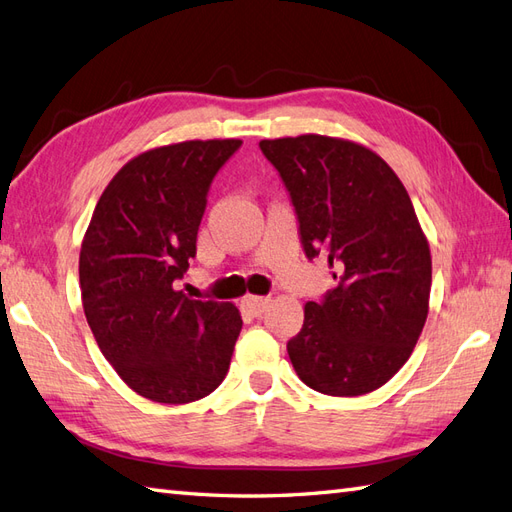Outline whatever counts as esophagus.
<instances>
[{
    "mask_svg": "<svg viewBox=\"0 0 512 512\" xmlns=\"http://www.w3.org/2000/svg\"><path fill=\"white\" fill-rule=\"evenodd\" d=\"M244 305L248 311L253 313V316H261V313L268 309L270 298L268 296H248V298H244Z\"/></svg>",
    "mask_w": 512,
    "mask_h": 512,
    "instance_id": "1",
    "label": "esophagus"
}]
</instances>
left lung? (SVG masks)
Wrapping results in <instances>:
<instances>
[{"mask_svg":"<svg viewBox=\"0 0 512 512\" xmlns=\"http://www.w3.org/2000/svg\"><path fill=\"white\" fill-rule=\"evenodd\" d=\"M298 220L307 259L329 257L337 285L305 305L287 342L300 381L326 396L383 387L417 344L428 316L432 261L409 192L361 144L298 136L261 140Z\"/></svg>","mask_w":512,"mask_h":512,"instance_id":"left-lung-1","label":"left lung"}]
</instances>
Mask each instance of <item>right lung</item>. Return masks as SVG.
Returning a JSON list of instances; mask_svg holds the SVG:
<instances>
[{"mask_svg":"<svg viewBox=\"0 0 512 512\" xmlns=\"http://www.w3.org/2000/svg\"><path fill=\"white\" fill-rule=\"evenodd\" d=\"M242 140H190L142 153L103 190L80 253L82 303L103 357L140 396L186 404L227 376L242 318L175 281L196 257L207 192Z\"/></svg>","mask_w":512,"mask_h":512,"instance_id":"right-lung-1","label":"right lung"}]
</instances>
